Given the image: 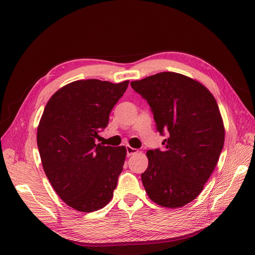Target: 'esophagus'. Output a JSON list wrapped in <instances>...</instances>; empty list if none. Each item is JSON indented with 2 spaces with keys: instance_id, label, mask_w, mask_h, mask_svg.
<instances>
[{
  "instance_id": "34e87169",
  "label": "esophagus",
  "mask_w": 255,
  "mask_h": 255,
  "mask_svg": "<svg viewBox=\"0 0 255 255\" xmlns=\"http://www.w3.org/2000/svg\"><path fill=\"white\" fill-rule=\"evenodd\" d=\"M136 152H138V150L136 149V148H132V147H130V146H127V155L128 156H130V155H132L134 153H136Z\"/></svg>"
}]
</instances>
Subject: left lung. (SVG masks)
Instances as JSON below:
<instances>
[{
  "mask_svg": "<svg viewBox=\"0 0 255 255\" xmlns=\"http://www.w3.org/2000/svg\"><path fill=\"white\" fill-rule=\"evenodd\" d=\"M130 86L148 103L156 130L167 134L163 149L146 153L145 191L162 207H184L199 195L223 149L219 107L203 85L176 72H160Z\"/></svg>",
  "mask_w": 255,
  "mask_h": 255,
  "instance_id": "obj_1",
  "label": "left lung"
}]
</instances>
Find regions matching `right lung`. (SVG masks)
<instances>
[{
	"instance_id": "1",
	"label": "right lung",
	"mask_w": 255,
	"mask_h": 255,
	"mask_svg": "<svg viewBox=\"0 0 255 255\" xmlns=\"http://www.w3.org/2000/svg\"><path fill=\"white\" fill-rule=\"evenodd\" d=\"M128 86V81H76L59 89L44 108L37 128L43 170L60 198L79 212L98 211L113 196L127 149L95 139Z\"/></svg>"
}]
</instances>
